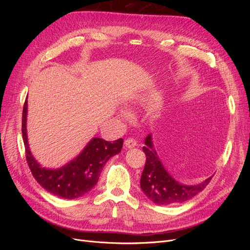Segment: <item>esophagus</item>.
<instances>
[{"label": "esophagus", "mask_w": 250, "mask_h": 250, "mask_svg": "<svg viewBox=\"0 0 250 250\" xmlns=\"http://www.w3.org/2000/svg\"><path fill=\"white\" fill-rule=\"evenodd\" d=\"M125 145L126 148L132 149V148L137 146V141L135 139H133V138H128V139H126L125 141Z\"/></svg>", "instance_id": "esophagus-1"}]
</instances>
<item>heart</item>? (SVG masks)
Wrapping results in <instances>:
<instances>
[{
  "label": "heart",
  "mask_w": 250,
  "mask_h": 250,
  "mask_svg": "<svg viewBox=\"0 0 250 250\" xmlns=\"http://www.w3.org/2000/svg\"><path fill=\"white\" fill-rule=\"evenodd\" d=\"M120 112H121V114H122V115H125V114H126V112H125L124 109H121V111H120Z\"/></svg>",
  "instance_id": "b5f03b06"
}]
</instances>
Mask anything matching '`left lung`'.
<instances>
[{
    "mask_svg": "<svg viewBox=\"0 0 250 250\" xmlns=\"http://www.w3.org/2000/svg\"><path fill=\"white\" fill-rule=\"evenodd\" d=\"M145 145L143 151L146 154V164L143 170L140 185L143 192L153 203L170 206L187 202L204 190L211 181L213 176L193 186L179 183L167 172L160 161L154 149L151 134L146 137Z\"/></svg>",
    "mask_w": 250,
    "mask_h": 250,
    "instance_id": "left-lung-1",
    "label": "left lung"
}]
</instances>
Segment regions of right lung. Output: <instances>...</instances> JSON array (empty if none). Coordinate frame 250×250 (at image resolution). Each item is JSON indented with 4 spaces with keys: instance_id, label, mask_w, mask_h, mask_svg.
<instances>
[{
    "instance_id": "1",
    "label": "right lung",
    "mask_w": 250,
    "mask_h": 250,
    "mask_svg": "<svg viewBox=\"0 0 250 250\" xmlns=\"http://www.w3.org/2000/svg\"><path fill=\"white\" fill-rule=\"evenodd\" d=\"M27 99L22 113V137L26 152V160L33 177L45 190L62 199L73 200L89 192L98 182L102 169L112 156L122 151L123 139L113 142L100 138L92 139L76 158L57 168H45L39 164L31 154L27 128Z\"/></svg>"
}]
</instances>
